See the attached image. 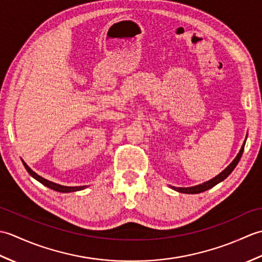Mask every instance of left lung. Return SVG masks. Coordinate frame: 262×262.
<instances>
[{"instance_id": "obj_1", "label": "left lung", "mask_w": 262, "mask_h": 262, "mask_svg": "<svg viewBox=\"0 0 262 262\" xmlns=\"http://www.w3.org/2000/svg\"><path fill=\"white\" fill-rule=\"evenodd\" d=\"M244 145H246V141H244L243 145H242V147L240 149V152H238V154L236 155V158L232 161V163L229 166H227L225 170L222 171L219 176H216L215 178H213V179H210L209 181H206V182L202 183V185H198V186H194V187H188V188L171 187V188L173 189V190L182 192V193H199V192H203V191L208 190V189H210V188H213L214 186L217 185V183H220L221 181H223L224 179H226V178L232 173V171L235 169V166L237 165L238 161H240L242 154H243Z\"/></svg>"}]
</instances>
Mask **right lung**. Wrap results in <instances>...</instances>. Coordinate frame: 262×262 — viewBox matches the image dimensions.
Returning <instances> with one entry per match:
<instances>
[{"label":"right lung","instance_id":"1","mask_svg":"<svg viewBox=\"0 0 262 262\" xmlns=\"http://www.w3.org/2000/svg\"><path fill=\"white\" fill-rule=\"evenodd\" d=\"M22 163H24L26 170L28 171V173H29L32 178H35V179L37 181H39L40 183H42L43 186H46L48 188L53 189V190H56V191H59V192H73V191H79V190H82V189H85L88 186H80V187H66V186H62V185H58V183H55V182H52L49 181L47 179H45V178H42L40 176H38L36 172H33L29 166H28L24 161H22Z\"/></svg>","mask_w":262,"mask_h":262}]
</instances>
